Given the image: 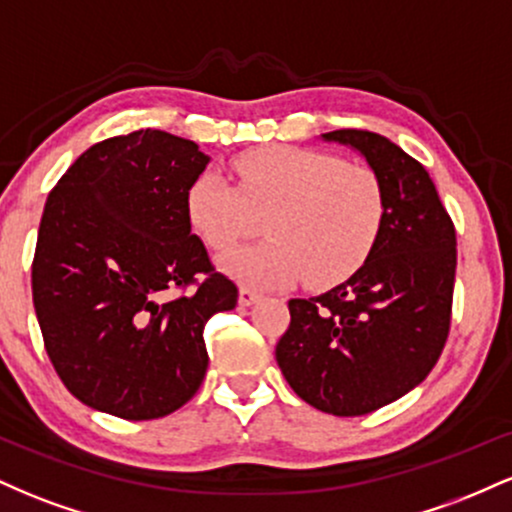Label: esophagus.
Masks as SVG:
<instances>
[{"mask_svg":"<svg viewBox=\"0 0 512 512\" xmlns=\"http://www.w3.org/2000/svg\"><path fill=\"white\" fill-rule=\"evenodd\" d=\"M262 293L257 289H250V286H240L238 291V303L240 305H252L255 301H260Z\"/></svg>","mask_w":512,"mask_h":512,"instance_id":"34e87169","label":"esophagus"}]
</instances>
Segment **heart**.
<instances>
[{"label": "heart", "instance_id": "obj_1", "mask_svg": "<svg viewBox=\"0 0 512 512\" xmlns=\"http://www.w3.org/2000/svg\"><path fill=\"white\" fill-rule=\"evenodd\" d=\"M236 187L202 173L187 190V216L211 250L231 252L260 231L267 243L223 260L252 286L298 281L330 289L354 276L378 245L387 219L385 182L366 163L305 146L272 144L233 158Z\"/></svg>", "mask_w": 512, "mask_h": 512}]
</instances>
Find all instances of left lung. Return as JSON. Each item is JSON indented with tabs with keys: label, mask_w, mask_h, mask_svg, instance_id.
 Listing matches in <instances>:
<instances>
[{
	"label": "left lung",
	"mask_w": 512,
	"mask_h": 512,
	"mask_svg": "<svg viewBox=\"0 0 512 512\" xmlns=\"http://www.w3.org/2000/svg\"><path fill=\"white\" fill-rule=\"evenodd\" d=\"M380 173L387 219L354 276L313 298H291V325L276 344L286 383L310 407L361 416L424 383L448 342L455 289V223L431 175L390 139L334 129Z\"/></svg>",
	"instance_id": "1"
}]
</instances>
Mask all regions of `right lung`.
<instances>
[{
    "instance_id": "right-lung-1",
    "label": "right lung",
    "mask_w": 512,
    "mask_h": 512,
    "mask_svg": "<svg viewBox=\"0 0 512 512\" xmlns=\"http://www.w3.org/2000/svg\"><path fill=\"white\" fill-rule=\"evenodd\" d=\"M207 163L190 139L137 129L86 149L48 195L33 305L52 366L88 407L161 419L202 385L204 325L238 303L187 216Z\"/></svg>"
}]
</instances>
